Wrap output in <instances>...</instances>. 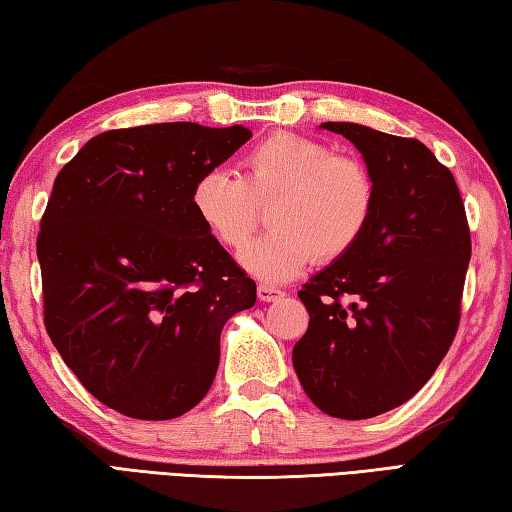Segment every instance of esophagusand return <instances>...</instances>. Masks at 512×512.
Here are the masks:
<instances>
[{
    "instance_id": "1",
    "label": "esophagus",
    "mask_w": 512,
    "mask_h": 512,
    "mask_svg": "<svg viewBox=\"0 0 512 512\" xmlns=\"http://www.w3.org/2000/svg\"><path fill=\"white\" fill-rule=\"evenodd\" d=\"M257 295H259V300H262V302H275V300H280V297H282L284 293H282L277 286L259 284V286H257Z\"/></svg>"
}]
</instances>
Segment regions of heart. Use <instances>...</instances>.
<instances>
[{
    "label": "heart",
    "mask_w": 512,
    "mask_h": 512,
    "mask_svg": "<svg viewBox=\"0 0 512 512\" xmlns=\"http://www.w3.org/2000/svg\"><path fill=\"white\" fill-rule=\"evenodd\" d=\"M268 210L271 232L241 250V266L266 282H286L315 257L336 262L365 237L374 221L378 188L365 161L336 154L318 138L277 132L241 161V176L203 172L192 185L197 219L221 246L239 248Z\"/></svg>",
    "instance_id": "b5f03b06"
}]
</instances>
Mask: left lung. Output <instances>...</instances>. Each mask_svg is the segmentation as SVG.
<instances>
[{
    "mask_svg": "<svg viewBox=\"0 0 512 512\" xmlns=\"http://www.w3.org/2000/svg\"><path fill=\"white\" fill-rule=\"evenodd\" d=\"M358 147L378 201L360 244L302 286L309 329L293 367L324 414L394 410L432 378L461 320L472 253L452 172L416 138L324 123Z\"/></svg>",
    "mask_w": 512,
    "mask_h": 512,
    "instance_id": "left-lung-1",
    "label": "left lung"
}]
</instances>
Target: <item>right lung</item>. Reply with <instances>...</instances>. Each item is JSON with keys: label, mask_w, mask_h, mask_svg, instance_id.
<instances>
[{"label": "right lung", "mask_w": 512, "mask_h": 512, "mask_svg": "<svg viewBox=\"0 0 512 512\" xmlns=\"http://www.w3.org/2000/svg\"><path fill=\"white\" fill-rule=\"evenodd\" d=\"M250 136L241 125L109 129L55 176L37 235L44 327L111 410L190 412L215 380L226 320L255 304V282L190 203L194 181Z\"/></svg>", "instance_id": "1"}]
</instances>
